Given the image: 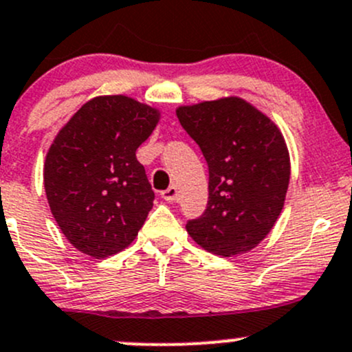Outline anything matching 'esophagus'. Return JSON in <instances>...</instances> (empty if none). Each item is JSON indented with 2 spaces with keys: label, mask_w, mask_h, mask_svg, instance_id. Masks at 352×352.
Instances as JSON below:
<instances>
[{
  "label": "esophagus",
  "mask_w": 352,
  "mask_h": 352,
  "mask_svg": "<svg viewBox=\"0 0 352 352\" xmlns=\"http://www.w3.org/2000/svg\"><path fill=\"white\" fill-rule=\"evenodd\" d=\"M162 197H164L166 202H175L177 197H179V188H177V186H170L166 190L162 192Z\"/></svg>",
  "instance_id": "34e87169"
}]
</instances>
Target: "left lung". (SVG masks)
Segmentation results:
<instances>
[{"instance_id": "left-lung-1", "label": "left lung", "mask_w": 352, "mask_h": 352, "mask_svg": "<svg viewBox=\"0 0 352 352\" xmlns=\"http://www.w3.org/2000/svg\"><path fill=\"white\" fill-rule=\"evenodd\" d=\"M177 118L209 166V201L187 221L209 253L234 256L256 248L283 209L290 155L276 124L241 98L180 106Z\"/></svg>"}]
</instances>
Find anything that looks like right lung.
Here are the masks:
<instances>
[{"label":"right lung","instance_id":"add662e5","mask_svg":"<svg viewBox=\"0 0 352 352\" xmlns=\"http://www.w3.org/2000/svg\"><path fill=\"white\" fill-rule=\"evenodd\" d=\"M158 120V109L128 96H99L47 151L43 186L52 214L69 243L96 260L129 246L153 207L136 150Z\"/></svg>","mask_w":352,"mask_h":352}]
</instances>
